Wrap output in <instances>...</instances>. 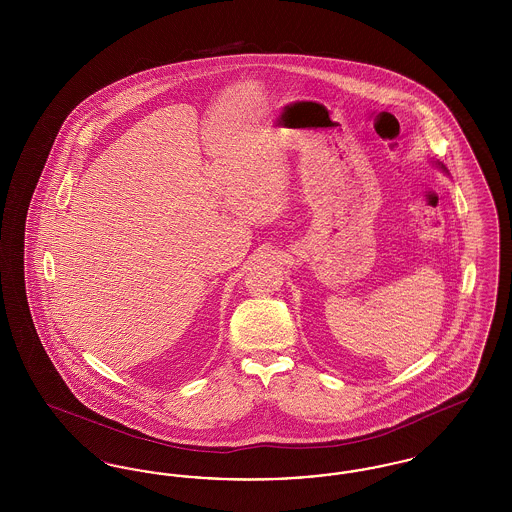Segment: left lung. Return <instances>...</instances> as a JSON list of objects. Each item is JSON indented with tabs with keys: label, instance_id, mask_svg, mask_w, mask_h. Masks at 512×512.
<instances>
[{
	"label": "left lung",
	"instance_id": "left-lung-1",
	"mask_svg": "<svg viewBox=\"0 0 512 512\" xmlns=\"http://www.w3.org/2000/svg\"><path fill=\"white\" fill-rule=\"evenodd\" d=\"M439 167H441V169H443V171H445V167H443V165H441V163H438Z\"/></svg>",
	"mask_w": 512,
	"mask_h": 512
}]
</instances>
